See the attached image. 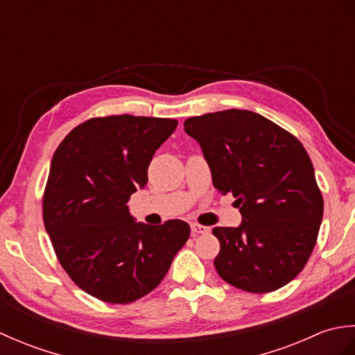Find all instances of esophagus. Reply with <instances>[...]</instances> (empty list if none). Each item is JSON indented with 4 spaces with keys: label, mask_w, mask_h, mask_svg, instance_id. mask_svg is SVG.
<instances>
[{
    "label": "esophagus",
    "mask_w": 355,
    "mask_h": 355,
    "mask_svg": "<svg viewBox=\"0 0 355 355\" xmlns=\"http://www.w3.org/2000/svg\"><path fill=\"white\" fill-rule=\"evenodd\" d=\"M191 230H192V235L197 236V235H205V233H209L210 229L206 227V225L192 223V224H191Z\"/></svg>",
    "instance_id": "esophagus-1"
}]
</instances>
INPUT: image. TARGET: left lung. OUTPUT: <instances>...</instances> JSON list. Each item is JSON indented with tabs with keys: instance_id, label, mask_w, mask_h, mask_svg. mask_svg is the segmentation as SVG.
I'll use <instances>...</instances> for the list:
<instances>
[{
	"instance_id": "8db88e82",
	"label": "left lung",
	"mask_w": 355,
	"mask_h": 355,
	"mask_svg": "<svg viewBox=\"0 0 355 355\" xmlns=\"http://www.w3.org/2000/svg\"><path fill=\"white\" fill-rule=\"evenodd\" d=\"M184 131L200 143L214 186L236 198L243 224L215 227L214 263L225 282L270 293L296 277L318 241L323 197L311 158L294 135L253 111L191 117Z\"/></svg>"
}]
</instances>
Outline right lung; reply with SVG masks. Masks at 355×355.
Instances as JSON below:
<instances>
[{
  "mask_svg": "<svg viewBox=\"0 0 355 355\" xmlns=\"http://www.w3.org/2000/svg\"><path fill=\"white\" fill-rule=\"evenodd\" d=\"M177 125L131 114L93 117L53 155L42 197L45 230L71 281L102 302L146 296L189 239L187 223H135L126 206L148 183L149 163Z\"/></svg>",
  "mask_w": 355,
  "mask_h": 355,
  "instance_id": "obj_1",
  "label": "right lung"
}]
</instances>
